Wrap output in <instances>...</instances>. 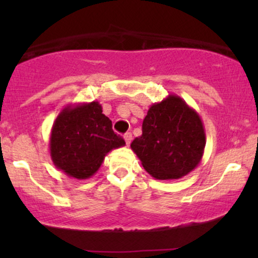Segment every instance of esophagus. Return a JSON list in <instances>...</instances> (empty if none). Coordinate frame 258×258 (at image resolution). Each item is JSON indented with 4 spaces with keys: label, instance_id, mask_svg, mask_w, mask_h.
<instances>
[{
    "label": "esophagus",
    "instance_id": "esophagus-1",
    "mask_svg": "<svg viewBox=\"0 0 258 258\" xmlns=\"http://www.w3.org/2000/svg\"><path fill=\"white\" fill-rule=\"evenodd\" d=\"M123 138H125V142H126L127 146H130V144H131V142H132V133L131 132L125 133Z\"/></svg>",
    "mask_w": 258,
    "mask_h": 258
}]
</instances>
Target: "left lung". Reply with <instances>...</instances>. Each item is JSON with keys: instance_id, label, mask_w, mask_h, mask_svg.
I'll return each mask as SVG.
<instances>
[{"instance_id": "8db88e82", "label": "left lung", "mask_w": 258, "mask_h": 258, "mask_svg": "<svg viewBox=\"0 0 258 258\" xmlns=\"http://www.w3.org/2000/svg\"><path fill=\"white\" fill-rule=\"evenodd\" d=\"M142 132L131 149L155 179L182 178L203 159L206 144L203 120L176 94L150 106Z\"/></svg>"}]
</instances>
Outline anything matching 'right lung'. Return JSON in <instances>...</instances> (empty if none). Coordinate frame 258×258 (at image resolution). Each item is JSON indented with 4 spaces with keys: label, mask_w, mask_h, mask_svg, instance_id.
Instances as JSON below:
<instances>
[{
    "label": "right lung",
    "mask_w": 258,
    "mask_h": 258,
    "mask_svg": "<svg viewBox=\"0 0 258 258\" xmlns=\"http://www.w3.org/2000/svg\"><path fill=\"white\" fill-rule=\"evenodd\" d=\"M125 146L98 102L69 104L53 122L49 154L54 166L69 177L86 179L99 170L105 155Z\"/></svg>",
    "instance_id": "add662e5"
}]
</instances>
